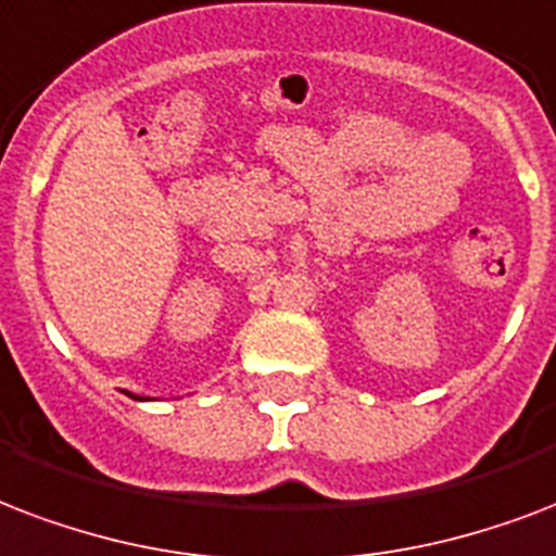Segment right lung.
Here are the masks:
<instances>
[{
    "label": "right lung",
    "mask_w": 556,
    "mask_h": 556,
    "mask_svg": "<svg viewBox=\"0 0 556 556\" xmlns=\"http://www.w3.org/2000/svg\"><path fill=\"white\" fill-rule=\"evenodd\" d=\"M134 400H139V396H134Z\"/></svg>",
    "instance_id": "1"
}]
</instances>
